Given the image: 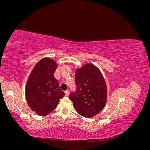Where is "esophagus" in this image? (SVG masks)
<instances>
[{
  "mask_svg": "<svg viewBox=\"0 0 150 150\" xmlns=\"http://www.w3.org/2000/svg\"><path fill=\"white\" fill-rule=\"evenodd\" d=\"M65 95H66V96H69V91H68V90L66 91H65Z\"/></svg>",
  "mask_w": 150,
  "mask_h": 150,
  "instance_id": "34e87169",
  "label": "esophagus"
}]
</instances>
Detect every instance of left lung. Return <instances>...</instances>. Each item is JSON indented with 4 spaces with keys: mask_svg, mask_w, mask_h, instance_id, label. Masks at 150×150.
<instances>
[{
    "mask_svg": "<svg viewBox=\"0 0 150 150\" xmlns=\"http://www.w3.org/2000/svg\"><path fill=\"white\" fill-rule=\"evenodd\" d=\"M76 91L69 98L80 115L91 117L100 112L106 102L107 90L103 77L98 68L87 64L75 74Z\"/></svg>",
    "mask_w": 150,
    "mask_h": 150,
    "instance_id": "obj_1",
    "label": "left lung"
}]
</instances>
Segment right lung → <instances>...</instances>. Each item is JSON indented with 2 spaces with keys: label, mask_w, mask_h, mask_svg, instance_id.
<instances>
[{
  "label": "right lung",
  "mask_w": 150,
  "mask_h": 150,
  "mask_svg": "<svg viewBox=\"0 0 150 150\" xmlns=\"http://www.w3.org/2000/svg\"><path fill=\"white\" fill-rule=\"evenodd\" d=\"M57 64L51 59L44 58L35 66L29 77L25 97L29 107L40 116L51 113L64 96L54 78Z\"/></svg>",
  "instance_id": "1"
}]
</instances>
